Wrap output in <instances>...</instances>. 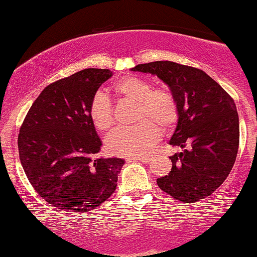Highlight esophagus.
<instances>
[{
    "label": "esophagus",
    "instance_id": "obj_1",
    "mask_svg": "<svg viewBox=\"0 0 257 257\" xmlns=\"http://www.w3.org/2000/svg\"><path fill=\"white\" fill-rule=\"evenodd\" d=\"M151 157H128L125 159L126 162H143V163H149L151 162Z\"/></svg>",
    "mask_w": 257,
    "mask_h": 257
}]
</instances>
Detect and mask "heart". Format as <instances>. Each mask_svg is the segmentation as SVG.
Segmentation results:
<instances>
[{
    "label": "heart",
    "mask_w": 257,
    "mask_h": 257,
    "mask_svg": "<svg viewBox=\"0 0 257 257\" xmlns=\"http://www.w3.org/2000/svg\"><path fill=\"white\" fill-rule=\"evenodd\" d=\"M112 91L120 99L137 101L135 120L131 128H117L106 139V149L111 155L122 157L145 156L157 144L161 129L167 132L179 119L175 96L166 88H152L145 78L125 76L114 82ZM90 120L99 132L106 133L114 123L113 107L107 96L96 93L88 108Z\"/></svg>",
    "instance_id": "obj_1"
}]
</instances>
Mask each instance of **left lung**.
Segmentation results:
<instances>
[{"label": "left lung", "instance_id": "obj_1", "mask_svg": "<svg viewBox=\"0 0 257 257\" xmlns=\"http://www.w3.org/2000/svg\"><path fill=\"white\" fill-rule=\"evenodd\" d=\"M133 71L156 75L175 96L179 119L169 144L172 170L157 179L163 192L184 203L210 196L231 173L239 147V118L234 100L202 70L174 61H153Z\"/></svg>", "mask_w": 257, "mask_h": 257}]
</instances>
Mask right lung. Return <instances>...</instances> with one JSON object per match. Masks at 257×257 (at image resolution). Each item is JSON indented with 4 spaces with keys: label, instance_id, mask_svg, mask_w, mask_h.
Instances as JSON below:
<instances>
[{
    "label": "right lung",
    "instance_id": "add662e5",
    "mask_svg": "<svg viewBox=\"0 0 257 257\" xmlns=\"http://www.w3.org/2000/svg\"><path fill=\"white\" fill-rule=\"evenodd\" d=\"M107 69H85L47 85L20 126L18 149L32 187L70 213L95 209L112 196L122 158H96L101 141L88 108Z\"/></svg>",
    "mask_w": 257,
    "mask_h": 257
}]
</instances>
